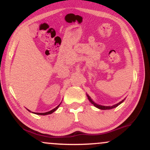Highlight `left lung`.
I'll return each instance as SVG.
<instances>
[{"label":"left lung","instance_id":"1","mask_svg":"<svg viewBox=\"0 0 150 150\" xmlns=\"http://www.w3.org/2000/svg\"><path fill=\"white\" fill-rule=\"evenodd\" d=\"M87 97H88V99L89 100V101H90L91 103H92V104L94 105V106H96V107L97 108H99V109H102V110H106V109H111V108H116V107H117V106H118V105H120V104H121L122 102H123V101H124V99H123V100H122L121 101H120L119 103H118V104H115V105H113V106H101V105H99V104H96V103H94V101H93L92 99H91V98L89 97V95H87Z\"/></svg>","mask_w":150,"mask_h":150}]
</instances>
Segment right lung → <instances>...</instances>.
<instances>
[{"label":"right lung","mask_w":150,"mask_h":150,"mask_svg":"<svg viewBox=\"0 0 150 150\" xmlns=\"http://www.w3.org/2000/svg\"><path fill=\"white\" fill-rule=\"evenodd\" d=\"M60 106V104L58 105V106H56V107L55 108H53V109L51 110V111H48V112H46V113H36V114H37V115H43V116H44V115L51 114V113H52L54 112V111H56V110L57 109V108H58V106Z\"/></svg>","instance_id":"add662e5"}]
</instances>
